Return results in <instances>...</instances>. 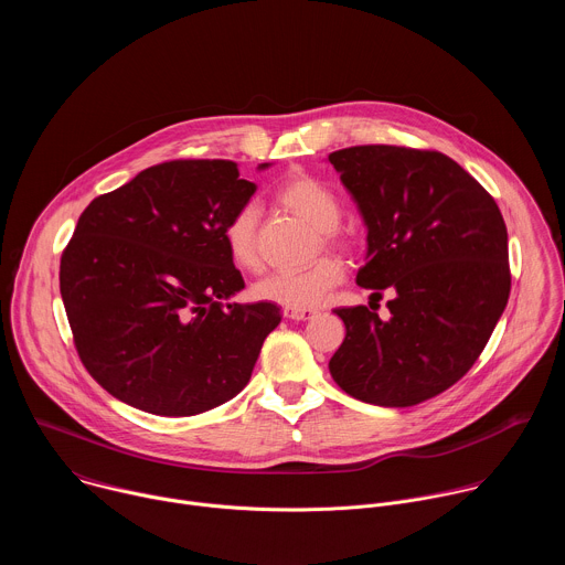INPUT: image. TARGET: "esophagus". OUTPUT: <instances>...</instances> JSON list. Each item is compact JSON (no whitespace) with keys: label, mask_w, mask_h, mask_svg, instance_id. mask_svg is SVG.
<instances>
[{"label":"esophagus","mask_w":565,"mask_h":565,"mask_svg":"<svg viewBox=\"0 0 565 565\" xmlns=\"http://www.w3.org/2000/svg\"><path fill=\"white\" fill-rule=\"evenodd\" d=\"M317 310L315 308H292V306H286L284 308V317L288 319H295V321H306L310 317H315Z\"/></svg>","instance_id":"esophagus-1"}]
</instances>
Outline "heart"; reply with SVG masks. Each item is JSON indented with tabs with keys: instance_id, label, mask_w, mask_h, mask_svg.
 I'll list each match as a JSON object with an SVG mask.
<instances>
[{
	"instance_id": "obj_1",
	"label": "heart",
	"mask_w": 565,
	"mask_h": 565,
	"mask_svg": "<svg viewBox=\"0 0 565 565\" xmlns=\"http://www.w3.org/2000/svg\"><path fill=\"white\" fill-rule=\"evenodd\" d=\"M277 201L290 210L292 214L308 221L319 230L324 244H340V232L335 230L342 218L340 196L315 177L297 174L288 179L279 192ZM223 241L230 259L244 270H255L259 266L257 253V205H241L223 227ZM344 279V264L324 255L312 264L295 270H277L262 277L255 284V295L259 299L292 306V308H310L324 301L331 290Z\"/></svg>"
}]
</instances>
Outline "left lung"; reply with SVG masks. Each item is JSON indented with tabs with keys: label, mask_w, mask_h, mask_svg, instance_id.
<instances>
[{
	"label": "left lung",
	"mask_w": 565,
	"mask_h": 565,
	"mask_svg": "<svg viewBox=\"0 0 565 565\" xmlns=\"http://www.w3.org/2000/svg\"><path fill=\"white\" fill-rule=\"evenodd\" d=\"M369 227L358 286L386 301L335 308L347 327L329 362L349 395L414 407L456 384L486 349L510 297L503 214L456 160L434 149L358 145L329 153Z\"/></svg>",
	"instance_id": "left-lung-1"
}]
</instances>
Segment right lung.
Instances as JSON below:
<instances>
[{"mask_svg":"<svg viewBox=\"0 0 565 565\" xmlns=\"http://www.w3.org/2000/svg\"><path fill=\"white\" fill-rule=\"evenodd\" d=\"M255 190L232 160H168L79 214L60 292L79 360L114 397L196 416L248 384L281 321L270 301L223 303L246 288L223 227Z\"/></svg>","mask_w":565,"mask_h":565,"instance_id":"obj_1","label":"right lung"}]
</instances>
